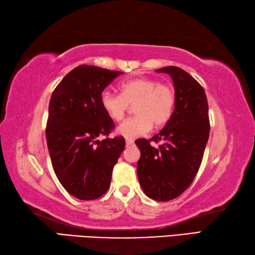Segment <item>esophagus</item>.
<instances>
[{
    "label": "esophagus",
    "mask_w": 255,
    "mask_h": 255,
    "mask_svg": "<svg viewBox=\"0 0 255 255\" xmlns=\"http://www.w3.org/2000/svg\"><path fill=\"white\" fill-rule=\"evenodd\" d=\"M132 143H133V140H132V139H126V146H127V147L131 146Z\"/></svg>",
    "instance_id": "1"
}]
</instances>
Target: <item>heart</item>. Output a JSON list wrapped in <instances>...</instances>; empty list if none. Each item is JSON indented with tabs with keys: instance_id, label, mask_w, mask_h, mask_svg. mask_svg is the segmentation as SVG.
<instances>
[{
	"instance_id": "heart-1",
	"label": "heart",
	"mask_w": 255,
	"mask_h": 255,
	"mask_svg": "<svg viewBox=\"0 0 255 255\" xmlns=\"http://www.w3.org/2000/svg\"><path fill=\"white\" fill-rule=\"evenodd\" d=\"M135 104V117L124 122L117 128L120 136L128 139L147 135L155 127H163L172 118L176 92L173 86L159 83L151 78H135L120 85V95L104 91L100 105L109 118L122 122L129 105Z\"/></svg>"
}]
</instances>
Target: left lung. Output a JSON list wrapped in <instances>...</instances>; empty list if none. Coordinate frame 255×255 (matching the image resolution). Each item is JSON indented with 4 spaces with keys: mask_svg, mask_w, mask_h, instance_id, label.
<instances>
[{
    "mask_svg": "<svg viewBox=\"0 0 255 255\" xmlns=\"http://www.w3.org/2000/svg\"><path fill=\"white\" fill-rule=\"evenodd\" d=\"M172 77L176 105L172 118L150 139H138L140 150L137 174L143 193L151 200L167 202L192 184L200 168L210 136L208 104L203 87L178 67L156 70ZM150 141H161L156 148Z\"/></svg>",
    "mask_w": 255,
    "mask_h": 255,
    "instance_id": "8db88e82",
    "label": "left lung"
}]
</instances>
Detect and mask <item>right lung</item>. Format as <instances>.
Instances as JSON below:
<instances>
[{
	"label": "right lung",
	"instance_id": "add662e5",
	"mask_svg": "<svg viewBox=\"0 0 255 255\" xmlns=\"http://www.w3.org/2000/svg\"><path fill=\"white\" fill-rule=\"evenodd\" d=\"M123 72L82 64L63 78L51 96L45 129L51 163L59 182L72 196L96 200L108 191L114 166L125 148L100 96ZM106 135L103 141L98 138Z\"/></svg>",
	"mask_w": 255,
	"mask_h": 255
}]
</instances>
